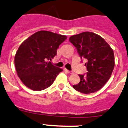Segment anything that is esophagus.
I'll return each mask as SVG.
<instances>
[{"instance_id": "34e87169", "label": "esophagus", "mask_w": 128, "mask_h": 128, "mask_svg": "<svg viewBox=\"0 0 128 128\" xmlns=\"http://www.w3.org/2000/svg\"><path fill=\"white\" fill-rule=\"evenodd\" d=\"M64 70H65V71H66V72H68V73H70V74H71V71H69V70H67V69H64Z\"/></svg>"}]
</instances>
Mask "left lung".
Instances as JSON below:
<instances>
[{
  "instance_id": "obj_1",
  "label": "left lung",
  "mask_w": 128,
  "mask_h": 128,
  "mask_svg": "<svg viewBox=\"0 0 128 128\" xmlns=\"http://www.w3.org/2000/svg\"><path fill=\"white\" fill-rule=\"evenodd\" d=\"M80 57L87 59V72L79 74L80 82L72 86L78 92L90 94L101 89L108 82L114 68V51L100 36L84 32L70 38Z\"/></svg>"
}]
</instances>
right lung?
<instances>
[{
  "instance_id": "right-lung-1",
  "label": "right lung",
  "mask_w": 128,
  "mask_h": 128,
  "mask_svg": "<svg viewBox=\"0 0 128 128\" xmlns=\"http://www.w3.org/2000/svg\"><path fill=\"white\" fill-rule=\"evenodd\" d=\"M67 39L64 35L41 30L25 40L18 48L14 65L17 74L26 87L42 90L50 87L62 70L53 65L59 45Z\"/></svg>"
}]
</instances>
